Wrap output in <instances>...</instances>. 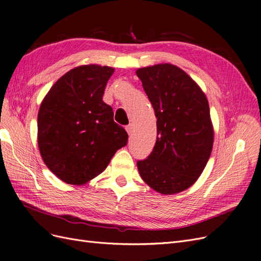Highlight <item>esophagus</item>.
<instances>
[{"instance_id":"esophagus-1","label":"esophagus","mask_w":261,"mask_h":261,"mask_svg":"<svg viewBox=\"0 0 261 261\" xmlns=\"http://www.w3.org/2000/svg\"><path fill=\"white\" fill-rule=\"evenodd\" d=\"M125 130H127L129 136H131V134L133 133V125L132 124H128L127 127H125Z\"/></svg>"}]
</instances>
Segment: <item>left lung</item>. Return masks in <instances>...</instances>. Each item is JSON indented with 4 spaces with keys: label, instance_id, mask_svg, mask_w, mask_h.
Returning <instances> with one entry per match:
<instances>
[{
    "label": "left lung",
    "instance_id": "1",
    "mask_svg": "<svg viewBox=\"0 0 261 261\" xmlns=\"http://www.w3.org/2000/svg\"><path fill=\"white\" fill-rule=\"evenodd\" d=\"M157 118L155 146L138 161L141 178L162 194L194 183L210 157L214 131L207 98L189 74L171 64L137 70Z\"/></svg>",
    "mask_w": 261,
    "mask_h": 261
}]
</instances>
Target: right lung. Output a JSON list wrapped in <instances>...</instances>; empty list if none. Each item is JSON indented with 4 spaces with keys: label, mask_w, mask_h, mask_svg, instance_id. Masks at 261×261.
I'll use <instances>...</instances> for the list:
<instances>
[{
    "label": "right lung",
    "mask_w": 261,
    "mask_h": 261,
    "mask_svg": "<svg viewBox=\"0 0 261 261\" xmlns=\"http://www.w3.org/2000/svg\"><path fill=\"white\" fill-rule=\"evenodd\" d=\"M113 73L107 66L73 68L54 83L40 106L42 159L66 183L83 184L95 178L127 145V131L114 121L113 108L103 100Z\"/></svg>",
    "instance_id": "add662e5"
}]
</instances>
